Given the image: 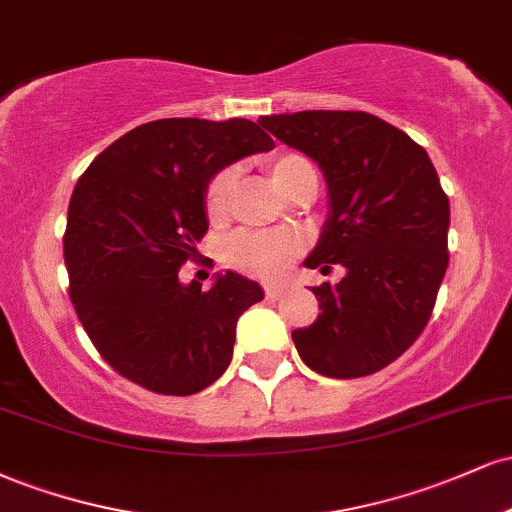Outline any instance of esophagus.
I'll list each match as a JSON object with an SVG mask.
<instances>
[{
  "instance_id": "esophagus-1",
  "label": "esophagus",
  "mask_w": 512,
  "mask_h": 512,
  "mask_svg": "<svg viewBox=\"0 0 512 512\" xmlns=\"http://www.w3.org/2000/svg\"><path fill=\"white\" fill-rule=\"evenodd\" d=\"M264 296L279 298L281 296V286L279 284H267V286H264Z\"/></svg>"
}]
</instances>
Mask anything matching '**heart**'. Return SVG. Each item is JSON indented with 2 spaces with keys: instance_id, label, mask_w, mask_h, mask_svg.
Instances as JSON below:
<instances>
[{
  "instance_id": "b5f03b06",
  "label": "heart",
  "mask_w": 512,
  "mask_h": 512,
  "mask_svg": "<svg viewBox=\"0 0 512 512\" xmlns=\"http://www.w3.org/2000/svg\"><path fill=\"white\" fill-rule=\"evenodd\" d=\"M269 178L286 197L293 199L303 192L317 190V170L310 158L296 151H284L264 161ZM236 185V173L231 168H221L214 173L204 187V216L211 223L226 219L228 204H231V192ZM301 252V243L286 233H236L226 240V262L238 272L260 279H274L286 267L296 260Z\"/></svg>"
}]
</instances>
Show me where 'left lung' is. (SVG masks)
Instances as JSON below:
<instances>
[{"label": "left lung", "instance_id": "obj_1", "mask_svg": "<svg viewBox=\"0 0 512 512\" xmlns=\"http://www.w3.org/2000/svg\"><path fill=\"white\" fill-rule=\"evenodd\" d=\"M260 125L317 161L330 185V216L305 267H344L339 284L313 286L320 315L291 332L293 344L327 378L378 373L424 332L448 269L450 202L436 168L402 129L361 110Z\"/></svg>", "mask_w": 512, "mask_h": 512}]
</instances>
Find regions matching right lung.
Segmentation results:
<instances>
[{
  "instance_id": "obj_1",
  "label": "right lung",
  "mask_w": 512,
  "mask_h": 512,
  "mask_svg": "<svg viewBox=\"0 0 512 512\" xmlns=\"http://www.w3.org/2000/svg\"><path fill=\"white\" fill-rule=\"evenodd\" d=\"M255 122L168 117L101 151L69 199L64 264L79 322L122 378L156 395H195L219 380L238 317L262 289L226 272L209 291L180 284L207 233L204 187L216 170L269 151Z\"/></svg>"
}]
</instances>
